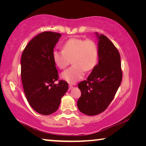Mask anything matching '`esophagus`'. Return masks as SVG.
I'll return each mask as SVG.
<instances>
[{"mask_svg": "<svg viewBox=\"0 0 146 146\" xmlns=\"http://www.w3.org/2000/svg\"><path fill=\"white\" fill-rule=\"evenodd\" d=\"M73 88V86L71 85V84H70L69 85V90H72V89Z\"/></svg>", "mask_w": 146, "mask_h": 146, "instance_id": "1", "label": "esophagus"}]
</instances>
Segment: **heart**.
<instances>
[{"instance_id":"1","label":"heart","mask_w":146,"mask_h":146,"mask_svg":"<svg viewBox=\"0 0 146 146\" xmlns=\"http://www.w3.org/2000/svg\"><path fill=\"white\" fill-rule=\"evenodd\" d=\"M52 58L56 67L63 70L70 63L73 65L62 74V77L70 83H75L97 65L98 49L97 43L91 39L73 38L63 44L62 50L55 49Z\"/></svg>"}]
</instances>
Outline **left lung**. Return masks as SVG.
Instances as JSON below:
<instances>
[{"mask_svg": "<svg viewBox=\"0 0 146 146\" xmlns=\"http://www.w3.org/2000/svg\"><path fill=\"white\" fill-rule=\"evenodd\" d=\"M98 64L86 80L78 84L81 91L77 106L80 111L93 116L102 113L112 102L122 82L120 55L107 36H98Z\"/></svg>", "mask_w": 146, "mask_h": 146, "instance_id": "8db88e82", "label": "left lung"}]
</instances>
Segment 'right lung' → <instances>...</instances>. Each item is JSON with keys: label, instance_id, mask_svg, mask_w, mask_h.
Listing matches in <instances>:
<instances>
[{"label": "right lung", "instance_id": "add662e5", "mask_svg": "<svg viewBox=\"0 0 146 146\" xmlns=\"http://www.w3.org/2000/svg\"><path fill=\"white\" fill-rule=\"evenodd\" d=\"M60 36L53 31L39 33L29 42L21 57V78L26 97L31 108L44 115L58 110L61 98L68 90L65 80L54 83L59 76L52 53Z\"/></svg>", "mask_w": 146, "mask_h": 146}]
</instances>
